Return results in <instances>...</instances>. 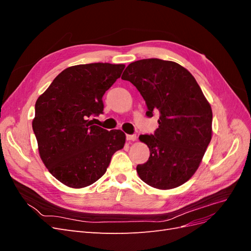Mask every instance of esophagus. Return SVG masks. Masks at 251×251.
Segmentation results:
<instances>
[{"label": "esophagus", "instance_id": "34e87169", "mask_svg": "<svg viewBox=\"0 0 251 251\" xmlns=\"http://www.w3.org/2000/svg\"><path fill=\"white\" fill-rule=\"evenodd\" d=\"M126 140H130V141L136 140V135H126Z\"/></svg>", "mask_w": 251, "mask_h": 251}]
</instances>
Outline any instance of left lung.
<instances>
[{"instance_id": "1", "label": "left lung", "mask_w": 251, "mask_h": 251, "mask_svg": "<svg viewBox=\"0 0 251 251\" xmlns=\"http://www.w3.org/2000/svg\"><path fill=\"white\" fill-rule=\"evenodd\" d=\"M146 100L147 116L159 113L153 135H140L150 149L138 164L140 179L151 187H178L198 170L211 139L212 111L195 77L179 64L159 58L136 60L121 76Z\"/></svg>"}]
</instances>
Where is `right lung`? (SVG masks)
Returning <instances> with one entry per match:
<instances>
[{
	"label": "right lung",
	"mask_w": 251,
	"mask_h": 251,
	"mask_svg": "<svg viewBox=\"0 0 251 251\" xmlns=\"http://www.w3.org/2000/svg\"><path fill=\"white\" fill-rule=\"evenodd\" d=\"M125 65L94 63L67 68L37 98L32 128L41 159L53 177L73 188L89 186L125 146L120 130L93 125L103 113L102 96Z\"/></svg>",
	"instance_id": "right-lung-1"
}]
</instances>
